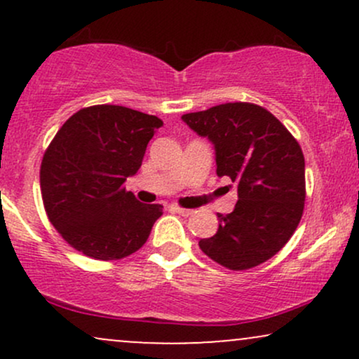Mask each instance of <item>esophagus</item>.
Wrapping results in <instances>:
<instances>
[{"label":"esophagus","instance_id":"esophagus-1","mask_svg":"<svg viewBox=\"0 0 359 359\" xmlns=\"http://www.w3.org/2000/svg\"><path fill=\"white\" fill-rule=\"evenodd\" d=\"M174 211L182 214V216H191V214L194 212L192 209H185V208H180V205H174Z\"/></svg>","mask_w":359,"mask_h":359}]
</instances>
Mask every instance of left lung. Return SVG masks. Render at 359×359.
Here are the masks:
<instances>
[{
  "label": "left lung",
  "mask_w": 359,
  "mask_h": 359,
  "mask_svg": "<svg viewBox=\"0 0 359 359\" xmlns=\"http://www.w3.org/2000/svg\"><path fill=\"white\" fill-rule=\"evenodd\" d=\"M182 119L216 150V174L238 185V203L217 214L219 228L201 250L229 270H248L277 255L297 229L306 201L302 148L270 111L226 102Z\"/></svg>",
  "instance_id": "8db88e82"
}]
</instances>
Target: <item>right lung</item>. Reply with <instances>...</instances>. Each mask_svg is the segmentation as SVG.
Instances as JSON below:
<instances>
[{
  "label": "right lung",
  "mask_w": 359,
  "mask_h": 359,
  "mask_svg": "<svg viewBox=\"0 0 359 359\" xmlns=\"http://www.w3.org/2000/svg\"><path fill=\"white\" fill-rule=\"evenodd\" d=\"M160 118L125 106L82 108L62 125L45 150L40 189L53 228L72 248L94 259H121L142 248L162 216L125 189L142 167Z\"/></svg>",
  "instance_id": "right-lung-1"
}]
</instances>
